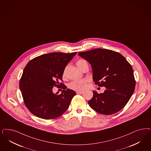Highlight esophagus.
<instances>
[{"label":"esophagus","instance_id":"obj_1","mask_svg":"<svg viewBox=\"0 0 151 151\" xmlns=\"http://www.w3.org/2000/svg\"><path fill=\"white\" fill-rule=\"evenodd\" d=\"M83 91H80V90H78V91H76V93L78 94H83Z\"/></svg>","mask_w":151,"mask_h":151}]
</instances>
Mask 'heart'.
Masks as SVG:
<instances>
[{"label": "heart", "instance_id": "b5f03b06", "mask_svg": "<svg viewBox=\"0 0 151 151\" xmlns=\"http://www.w3.org/2000/svg\"><path fill=\"white\" fill-rule=\"evenodd\" d=\"M86 62L83 60H80L76 62V65L78 66L80 70L83 68V65L86 63ZM65 75V73H63V75ZM88 83V80L86 79H83L81 80H76L73 81L70 83L68 86L69 88L75 90H83L86 88Z\"/></svg>", "mask_w": 151, "mask_h": 151}]
</instances>
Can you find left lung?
Here are the masks:
<instances>
[{
    "instance_id": "1",
    "label": "left lung",
    "mask_w": 151,
    "mask_h": 151,
    "mask_svg": "<svg viewBox=\"0 0 151 151\" xmlns=\"http://www.w3.org/2000/svg\"><path fill=\"white\" fill-rule=\"evenodd\" d=\"M78 55L91 65L93 81L106 89L88 101L90 106L100 114L111 115L122 109L130 99L135 88L133 68L123 56L114 51L98 48Z\"/></svg>"
}]
</instances>
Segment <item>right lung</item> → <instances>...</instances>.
Segmentation results:
<instances>
[{"mask_svg": "<svg viewBox=\"0 0 151 151\" xmlns=\"http://www.w3.org/2000/svg\"><path fill=\"white\" fill-rule=\"evenodd\" d=\"M77 52H52L35 57L27 64L19 82L24 104L33 114L44 119L56 118L69 107L76 93L61 83V94L53 86L62 80L65 67ZM59 86V85H58Z\"/></svg>", "mask_w": 151, "mask_h": 151, "instance_id": "right-lung-1", "label": "right lung"}]
</instances>
